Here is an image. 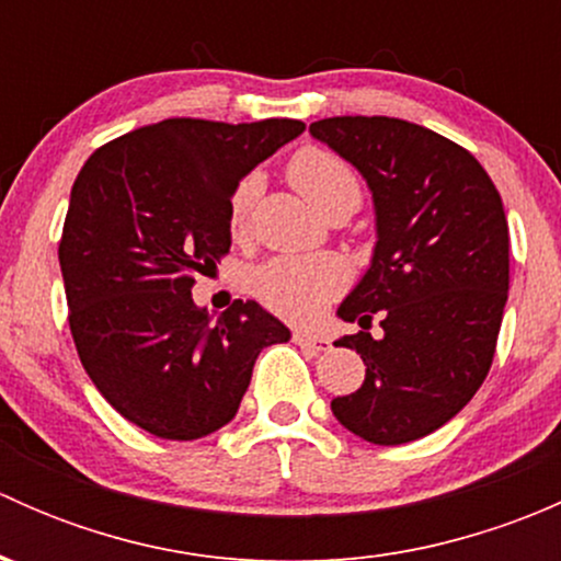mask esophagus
<instances>
[{
	"label": "esophagus",
	"instance_id": "esophagus-1",
	"mask_svg": "<svg viewBox=\"0 0 561 561\" xmlns=\"http://www.w3.org/2000/svg\"><path fill=\"white\" fill-rule=\"evenodd\" d=\"M293 342L301 344V347L309 350V353H328V350H331V342H328V339L312 336V333H307V331L293 333Z\"/></svg>",
	"mask_w": 561,
	"mask_h": 561
}]
</instances>
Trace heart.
Wrapping results in <instances>:
<instances>
[{
  "instance_id": "heart-1",
  "label": "heart",
  "mask_w": 561,
  "mask_h": 561,
  "mask_svg": "<svg viewBox=\"0 0 561 561\" xmlns=\"http://www.w3.org/2000/svg\"><path fill=\"white\" fill-rule=\"evenodd\" d=\"M287 175L296 184V190L325 217L342 206L358 208V175L333 151L307 146L293 157L290 165H287ZM260 190H263L260 173H249L236 184L233 195H230V228L236 233L247 230ZM252 282L257 298L271 312L287 317L293 322H312L344 290L347 268H344L342 260L331 257V254L276 257L260 265Z\"/></svg>"
}]
</instances>
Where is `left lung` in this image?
Masks as SVG:
<instances>
[{
    "label": "left lung",
    "mask_w": 561,
    "mask_h": 561,
    "mask_svg": "<svg viewBox=\"0 0 561 561\" xmlns=\"http://www.w3.org/2000/svg\"><path fill=\"white\" fill-rule=\"evenodd\" d=\"M309 133L364 175L377 222L369 271L336 312L364 328L336 344L366 380L331 410L366 443H412L458 415L494 360L511 285L502 197L467 149L421 124L333 116Z\"/></svg>",
    "instance_id": "8db88e82"
}]
</instances>
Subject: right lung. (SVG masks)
Returning <instances> with one entry per match:
<instances>
[{"instance_id": "right-lung-1", "label": "right lung", "mask_w": 561, "mask_h": 561, "mask_svg": "<svg viewBox=\"0 0 561 561\" xmlns=\"http://www.w3.org/2000/svg\"><path fill=\"white\" fill-rule=\"evenodd\" d=\"M307 129L165 118L100 146L70 192L59 265L78 358L107 404L162 439H201L239 412L254 360L290 331L254 301L214 320L192 301L230 249V195Z\"/></svg>"}]
</instances>
